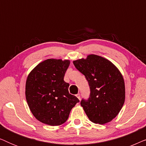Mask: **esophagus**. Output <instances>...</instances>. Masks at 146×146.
I'll return each mask as SVG.
<instances>
[{"label":"esophagus","instance_id":"obj_1","mask_svg":"<svg viewBox=\"0 0 146 146\" xmlns=\"http://www.w3.org/2000/svg\"><path fill=\"white\" fill-rule=\"evenodd\" d=\"M76 97L80 100V94H76Z\"/></svg>","mask_w":146,"mask_h":146}]
</instances>
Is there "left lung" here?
Here are the masks:
<instances>
[{
    "mask_svg": "<svg viewBox=\"0 0 146 146\" xmlns=\"http://www.w3.org/2000/svg\"><path fill=\"white\" fill-rule=\"evenodd\" d=\"M73 64L88 82L90 97L82 100L80 104L90 120L99 124L112 120L125 101V84L120 72L108 60L95 54Z\"/></svg>",
    "mask_w": 146,
    "mask_h": 146,
    "instance_id": "1",
    "label": "left lung"
}]
</instances>
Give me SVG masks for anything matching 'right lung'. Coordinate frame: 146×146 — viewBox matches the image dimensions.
<instances>
[{
    "label": "right lung",
    "mask_w": 146,
    "mask_h": 146,
    "mask_svg": "<svg viewBox=\"0 0 146 146\" xmlns=\"http://www.w3.org/2000/svg\"><path fill=\"white\" fill-rule=\"evenodd\" d=\"M70 60L48 59L31 72L26 82V99L36 118L50 125H60L68 118L79 100L69 94L64 80Z\"/></svg>",
    "instance_id": "1"
}]
</instances>
